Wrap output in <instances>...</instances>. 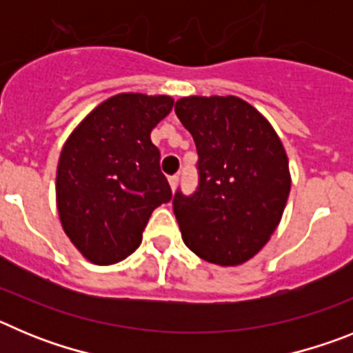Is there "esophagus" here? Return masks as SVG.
<instances>
[{
    "label": "esophagus",
    "instance_id": "1",
    "mask_svg": "<svg viewBox=\"0 0 353 353\" xmlns=\"http://www.w3.org/2000/svg\"><path fill=\"white\" fill-rule=\"evenodd\" d=\"M170 185H171V189H176V185H179V174H173V176H170Z\"/></svg>",
    "mask_w": 353,
    "mask_h": 353
}]
</instances>
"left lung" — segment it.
<instances>
[{"label":"left lung","mask_w":353,"mask_h":353,"mask_svg":"<svg viewBox=\"0 0 353 353\" xmlns=\"http://www.w3.org/2000/svg\"><path fill=\"white\" fill-rule=\"evenodd\" d=\"M198 150L194 194L176 191L185 245L208 263L251 260L276 232L292 187L288 157L269 120L239 97H183L174 104Z\"/></svg>","instance_id":"obj_1"}]
</instances>
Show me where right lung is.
I'll return each mask as SVG.
<instances>
[{
    "instance_id": "add662e5",
    "label": "right lung",
    "mask_w": 353,
    "mask_h": 353,
    "mask_svg": "<svg viewBox=\"0 0 353 353\" xmlns=\"http://www.w3.org/2000/svg\"><path fill=\"white\" fill-rule=\"evenodd\" d=\"M173 109L168 95L118 93L97 105L65 141L56 205L70 242L95 265L139 248L159 205L171 199L150 132Z\"/></svg>"
}]
</instances>
